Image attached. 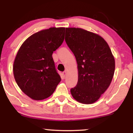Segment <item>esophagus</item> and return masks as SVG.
Segmentation results:
<instances>
[{"label":"esophagus","instance_id":"esophagus-1","mask_svg":"<svg viewBox=\"0 0 133 133\" xmlns=\"http://www.w3.org/2000/svg\"><path fill=\"white\" fill-rule=\"evenodd\" d=\"M66 73H67V72L66 71H63V72L62 74H63V77H64V78H65V77H66Z\"/></svg>","mask_w":133,"mask_h":133}]
</instances>
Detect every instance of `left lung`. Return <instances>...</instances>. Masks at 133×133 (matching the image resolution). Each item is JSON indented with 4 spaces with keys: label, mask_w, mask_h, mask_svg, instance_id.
<instances>
[{
    "label": "left lung",
    "mask_w": 133,
    "mask_h": 133,
    "mask_svg": "<svg viewBox=\"0 0 133 133\" xmlns=\"http://www.w3.org/2000/svg\"><path fill=\"white\" fill-rule=\"evenodd\" d=\"M65 39L77 63L78 81L71 94L83 104L96 102L114 76L115 60L110 46L99 34L80 28H66Z\"/></svg>",
    "instance_id": "8db88e82"
}]
</instances>
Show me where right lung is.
I'll use <instances>...</instances> for the list:
<instances>
[{
	"mask_svg": "<svg viewBox=\"0 0 133 133\" xmlns=\"http://www.w3.org/2000/svg\"><path fill=\"white\" fill-rule=\"evenodd\" d=\"M65 30L51 27L38 31L27 38L18 50L14 77L20 89L31 99L49 97L61 81L52 54L63 42Z\"/></svg>",
	"mask_w": 133,
	"mask_h": 133,
	"instance_id": "right-lung-1",
	"label": "right lung"
}]
</instances>
